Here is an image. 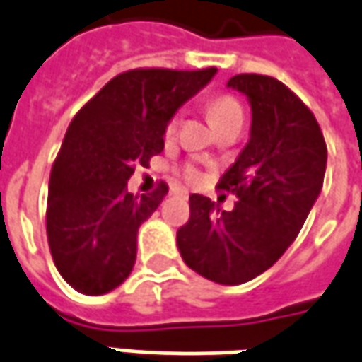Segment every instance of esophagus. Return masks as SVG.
<instances>
[{
  "label": "esophagus",
  "instance_id": "34e87169",
  "mask_svg": "<svg viewBox=\"0 0 362 362\" xmlns=\"http://www.w3.org/2000/svg\"><path fill=\"white\" fill-rule=\"evenodd\" d=\"M175 195H181V197H187V191H181V189H177Z\"/></svg>",
  "mask_w": 362,
  "mask_h": 362
}]
</instances>
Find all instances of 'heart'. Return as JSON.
Listing matches in <instances>:
<instances>
[{
	"label": "heart",
	"mask_w": 362,
	"mask_h": 362,
	"mask_svg": "<svg viewBox=\"0 0 362 362\" xmlns=\"http://www.w3.org/2000/svg\"><path fill=\"white\" fill-rule=\"evenodd\" d=\"M209 114L213 118L214 126H221L223 122H228V119L243 118V108H240V104H238L236 98L228 96V94H223V96H216V98L211 100V104H209ZM177 128H179V112H177L175 116H171V119L167 122V138L175 136ZM183 173H185L187 179H197V169L193 165H187L183 169Z\"/></svg>",
	"instance_id": "obj_1"
}]
</instances>
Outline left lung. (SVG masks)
Returning <instances> with one entry per match:
<instances>
[{"mask_svg":"<svg viewBox=\"0 0 362 362\" xmlns=\"http://www.w3.org/2000/svg\"><path fill=\"white\" fill-rule=\"evenodd\" d=\"M228 86L252 108L250 139L218 181L238 203L221 211L209 197H189L177 246L191 270L236 286L274 266L300 234L323 187L327 146L313 112L284 82L236 74Z\"/></svg>","mask_w":362,"mask_h":362,"instance_id":"obj_1","label":"left lung"}]
</instances>
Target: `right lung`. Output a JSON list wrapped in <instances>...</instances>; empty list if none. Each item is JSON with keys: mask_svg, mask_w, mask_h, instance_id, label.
<instances>
[{"mask_svg": "<svg viewBox=\"0 0 362 362\" xmlns=\"http://www.w3.org/2000/svg\"><path fill=\"white\" fill-rule=\"evenodd\" d=\"M216 69H134L114 76L72 118L49 179L47 238L64 281L102 296L129 276L138 228L167 195H132L136 167L163 151L167 122Z\"/></svg>", "mask_w": 362, "mask_h": 362, "instance_id": "add662e5", "label": "right lung"}]
</instances>
